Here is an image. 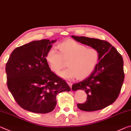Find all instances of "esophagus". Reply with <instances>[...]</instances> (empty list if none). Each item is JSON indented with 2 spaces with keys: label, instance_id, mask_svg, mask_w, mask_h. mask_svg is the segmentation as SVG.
<instances>
[{
  "label": "esophagus",
  "instance_id": "obj_1",
  "mask_svg": "<svg viewBox=\"0 0 131 131\" xmlns=\"http://www.w3.org/2000/svg\"><path fill=\"white\" fill-rule=\"evenodd\" d=\"M67 83H68V85H69L71 88L72 87V83H71V82H67Z\"/></svg>",
  "mask_w": 131,
  "mask_h": 131
}]
</instances>
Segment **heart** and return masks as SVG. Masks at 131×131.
<instances>
[{
  "mask_svg": "<svg viewBox=\"0 0 131 131\" xmlns=\"http://www.w3.org/2000/svg\"><path fill=\"white\" fill-rule=\"evenodd\" d=\"M60 52L54 48L48 51L46 60L50 69L58 73L68 60L66 68L59 74L66 80H73L78 77L83 79L90 75L98 63L99 53L94 48H86L84 45L72 39H68L58 45Z\"/></svg>",
  "mask_w": 131,
  "mask_h": 131,
  "instance_id": "b5f03b06",
  "label": "heart"
}]
</instances>
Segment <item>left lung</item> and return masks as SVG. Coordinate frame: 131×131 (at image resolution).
Masks as SVG:
<instances>
[{"mask_svg": "<svg viewBox=\"0 0 131 131\" xmlns=\"http://www.w3.org/2000/svg\"><path fill=\"white\" fill-rule=\"evenodd\" d=\"M77 42L97 49L99 63L91 75L72 85V89L83 90L87 95L84 103L77 104L85 111L102 110L113 103L121 91L124 80V61L114 46L106 40L85 36H71Z\"/></svg>", "mask_w": 131, "mask_h": 131, "instance_id": "1", "label": "left lung"}]
</instances>
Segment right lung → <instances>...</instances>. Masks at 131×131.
Wrapping results in <instances>:
<instances>
[{
	"instance_id": "obj_1",
	"label": "right lung",
	"mask_w": 131,
	"mask_h": 131,
	"mask_svg": "<svg viewBox=\"0 0 131 131\" xmlns=\"http://www.w3.org/2000/svg\"><path fill=\"white\" fill-rule=\"evenodd\" d=\"M56 40H34L12 51L6 65L7 85L21 108L35 113H50L57 104L56 95L71 88L50 69L48 51Z\"/></svg>"
}]
</instances>
